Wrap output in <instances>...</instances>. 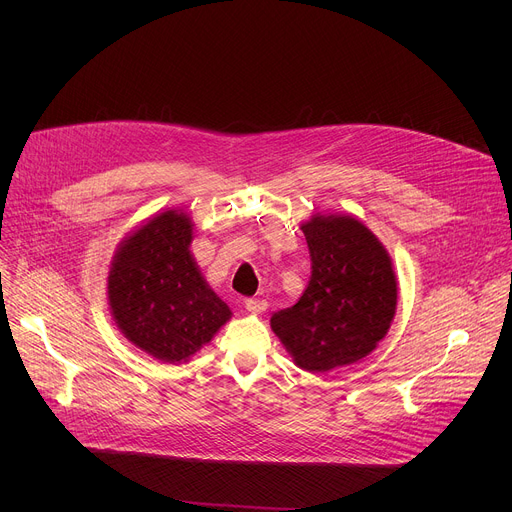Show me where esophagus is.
Masks as SVG:
<instances>
[{
    "mask_svg": "<svg viewBox=\"0 0 512 512\" xmlns=\"http://www.w3.org/2000/svg\"><path fill=\"white\" fill-rule=\"evenodd\" d=\"M245 310L249 314H263L267 310V302L265 300H247Z\"/></svg>",
    "mask_w": 512,
    "mask_h": 512,
    "instance_id": "34e87169",
    "label": "esophagus"
}]
</instances>
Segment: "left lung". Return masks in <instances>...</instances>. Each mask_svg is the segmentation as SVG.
Returning <instances> with one entry per match:
<instances>
[{
	"instance_id": "8db88e82",
	"label": "left lung",
	"mask_w": 512,
	"mask_h": 512,
	"mask_svg": "<svg viewBox=\"0 0 512 512\" xmlns=\"http://www.w3.org/2000/svg\"><path fill=\"white\" fill-rule=\"evenodd\" d=\"M312 275L302 298L271 316L296 367L330 373L367 358L397 312V275L379 237L352 214L304 221Z\"/></svg>"
}]
</instances>
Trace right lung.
I'll use <instances>...</instances> for the list:
<instances>
[{"label": "right lung", "mask_w": 512, "mask_h": 512, "mask_svg": "<svg viewBox=\"0 0 512 512\" xmlns=\"http://www.w3.org/2000/svg\"><path fill=\"white\" fill-rule=\"evenodd\" d=\"M192 216L166 208L117 245L107 302L119 332L160 362H188L233 316L204 279L190 245Z\"/></svg>", "instance_id": "obj_1"}]
</instances>
